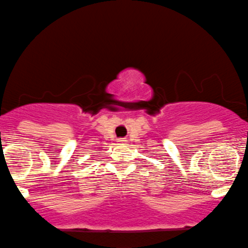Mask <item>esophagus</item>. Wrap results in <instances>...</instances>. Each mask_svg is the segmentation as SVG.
<instances>
[{"mask_svg":"<svg viewBox=\"0 0 248 248\" xmlns=\"http://www.w3.org/2000/svg\"><path fill=\"white\" fill-rule=\"evenodd\" d=\"M118 142H119V143H126L127 140H126V139H119Z\"/></svg>","mask_w":248,"mask_h":248,"instance_id":"1","label":"esophagus"}]
</instances>
